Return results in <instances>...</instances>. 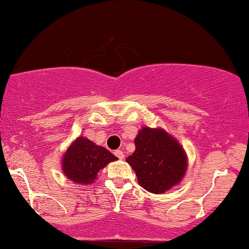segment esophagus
I'll return each mask as SVG.
<instances>
[{
    "label": "esophagus",
    "instance_id": "obj_1",
    "mask_svg": "<svg viewBox=\"0 0 249 249\" xmlns=\"http://www.w3.org/2000/svg\"><path fill=\"white\" fill-rule=\"evenodd\" d=\"M115 155L119 159V160H123V159H124V153H123L122 149H117V151H115Z\"/></svg>",
    "mask_w": 249,
    "mask_h": 249
}]
</instances>
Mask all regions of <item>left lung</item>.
Here are the masks:
<instances>
[{
    "mask_svg": "<svg viewBox=\"0 0 249 249\" xmlns=\"http://www.w3.org/2000/svg\"><path fill=\"white\" fill-rule=\"evenodd\" d=\"M136 151L126 158L145 190L163 194L178 185L187 172L188 160L178 140L162 128L142 127L134 139Z\"/></svg>",
    "mask_w": 249,
    "mask_h": 249,
    "instance_id": "8db88e82",
    "label": "left lung"
}]
</instances>
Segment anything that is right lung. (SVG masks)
<instances>
[{
    "label": "right lung",
    "mask_w": 249,
    "mask_h": 249,
    "mask_svg": "<svg viewBox=\"0 0 249 249\" xmlns=\"http://www.w3.org/2000/svg\"><path fill=\"white\" fill-rule=\"evenodd\" d=\"M118 160L111 152L97 146L88 138L79 137L65 152L62 172L76 184H91L97 173L109 162Z\"/></svg>",
    "instance_id": "1"
}]
</instances>
